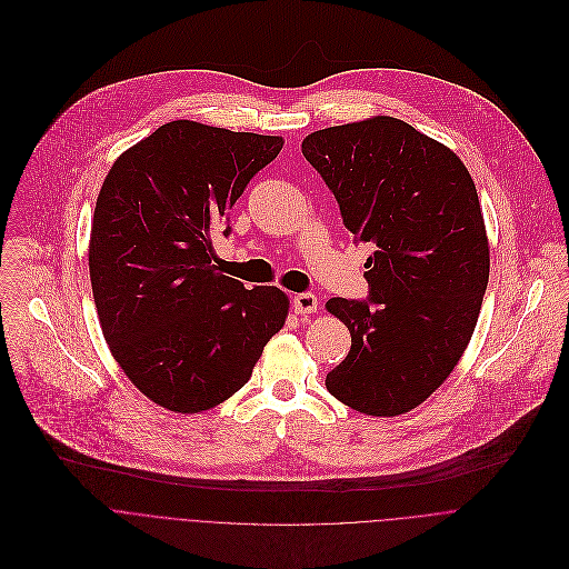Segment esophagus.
Instances as JSON below:
<instances>
[{"label": "esophagus", "mask_w": 569, "mask_h": 569, "mask_svg": "<svg viewBox=\"0 0 569 569\" xmlns=\"http://www.w3.org/2000/svg\"><path fill=\"white\" fill-rule=\"evenodd\" d=\"M293 309H296V313H300V316L313 313V311L318 309V298H316L313 293H309V291H302V293L293 296Z\"/></svg>", "instance_id": "esophagus-1"}]
</instances>
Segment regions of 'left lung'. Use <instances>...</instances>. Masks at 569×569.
<instances>
[{
    "label": "left lung",
    "instance_id": "8db88e82",
    "mask_svg": "<svg viewBox=\"0 0 569 569\" xmlns=\"http://www.w3.org/2000/svg\"><path fill=\"white\" fill-rule=\"evenodd\" d=\"M302 154L355 242L375 249L370 296L327 300L352 348L325 386L359 412L403 415L458 366L480 316L489 242L476 183L456 152L392 117L318 130Z\"/></svg>",
    "mask_w": 569,
    "mask_h": 569
}]
</instances>
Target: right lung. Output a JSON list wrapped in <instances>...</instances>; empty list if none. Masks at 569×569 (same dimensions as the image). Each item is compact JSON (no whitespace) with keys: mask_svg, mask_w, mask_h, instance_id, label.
<instances>
[{"mask_svg":"<svg viewBox=\"0 0 569 569\" xmlns=\"http://www.w3.org/2000/svg\"><path fill=\"white\" fill-rule=\"evenodd\" d=\"M280 137L172 121L123 152L100 188L89 240L93 302L128 379L174 412L236 395L282 329L278 287L223 276L212 244L229 210L282 150Z\"/></svg>","mask_w":569,"mask_h":569,"instance_id":"add662e5","label":"right lung"}]
</instances>
